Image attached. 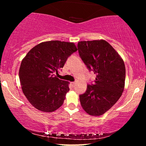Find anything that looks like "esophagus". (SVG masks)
Masks as SVG:
<instances>
[{
	"mask_svg": "<svg viewBox=\"0 0 146 146\" xmlns=\"http://www.w3.org/2000/svg\"><path fill=\"white\" fill-rule=\"evenodd\" d=\"M71 85H72L73 86H74L75 85V82H71Z\"/></svg>",
	"mask_w": 146,
	"mask_h": 146,
	"instance_id": "esophagus-1",
	"label": "esophagus"
}]
</instances>
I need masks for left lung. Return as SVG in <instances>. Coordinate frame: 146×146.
I'll list each match as a JSON object with an SVG mask.
<instances>
[{
	"label": "left lung",
	"instance_id": "obj_1",
	"mask_svg": "<svg viewBox=\"0 0 146 146\" xmlns=\"http://www.w3.org/2000/svg\"><path fill=\"white\" fill-rule=\"evenodd\" d=\"M77 48L88 70L96 74L94 83L88 84L86 92L79 95L81 106L89 115H102L122 95L125 79L124 62L104 40L78 42Z\"/></svg>",
	"mask_w": 146,
	"mask_h": 146
}]
</instances>
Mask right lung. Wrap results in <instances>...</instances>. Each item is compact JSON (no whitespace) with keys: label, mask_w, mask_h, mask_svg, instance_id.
Listing matches in <instances>:
<instances>
[{"label":"right lung","mask_w":146,"mask_h":146,"mask_svg":"<svg viewBox=\"0 0 146 146\" xmlns=\"http://www.w3.org/2000/svg\"><path fill=\"white\" fill-rule=\"evenodd\" d=\"M76 51L74 43L51 40L35 46L24 57L19 70L20 82L24 95L36 109L52 112L62 104L70 90L69 82L55 73Z\"/></svg>","instance_id":"add662e5"}]
</instances>
